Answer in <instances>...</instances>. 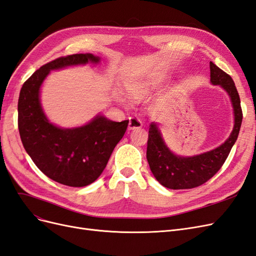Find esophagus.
<instances>
[{
  "label": "esophagus",
  "instance_id": "obj_1",
  "mask_svg": "<svg viewBox=\"0 0 256 256\" xmlns=\"http://www.w3.org/2000/svg\"><path fill=\"white\" fill-rule=\"evenodd\" d=\"M143 126L142 122L138 120V118H134V116H131V118H129V125H128V128L130 130L132 129H138V128H141Z\"/></svg>",
  "mask_w": 256,
  "mask_h": 256
}]
</instances>
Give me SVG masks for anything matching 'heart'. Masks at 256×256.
<instances>
[{
	"instance_id": "heart-1",
	"label": "heart",
	"mask_w": 256,
	"mask_h": 256,
	"mask_svg": "<svg viewBox=\"0 0 256 256\" xmlns=\"http://www.w3.org/2000/svg\"><path fill=\"white\" fill-rule=\"evenodd\" d=\"M147 86H148V84L142 80H134L126 84V90H127V94L131 98L136 99L144 94ZM120 102H124V100L120 98Z\"/></svg>"
}]
</instances>
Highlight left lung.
Segmentation results:
<instances>
[{
    "label": "left lung",
    "mask_w": 256,
    "mask_h": 256,
    "mask_svg": "<svg viewBox=\"0 0 256 256\" xmlns=\"http://www.w3.org/2000/svg\"><path fill=\"white\" fill-rule=\"evenodd\" d=\"M210 82L220 86L230 96L234 113V127L228 138L220 146L194 156H180L166 144L157 122L148 130L146 158L154 178L164 187L173 190L191 189L203 184L219 171L235 144L242 122L240 98L230 76L210 62Z\"/></svg>",
    "instance_id": "8db88e82"
}]
</instances>
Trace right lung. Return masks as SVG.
I'll list each match as a JSON object with an SVG mask.
<instances>
[{
    "instance_id": "1",
    "label": "right lung",
    "mask_w": 256,
    "mask_h": 256,
    "mask_svg": "<svg viewBox=\"0 0 256 256\" xmlns=\"http://www.w3.org/2000/svg\"><path fill=\"white\" fill-rule=\"evenodd\" d=\"M99 62L92 53L58 58L36 70L20 90L18 128L24 150L46 176L69 187H85L102 175L129 120L113 122L99 113L83 126L58 127L44 112L40 88L51 70Z\"/></svg>"
}]
</instances>
